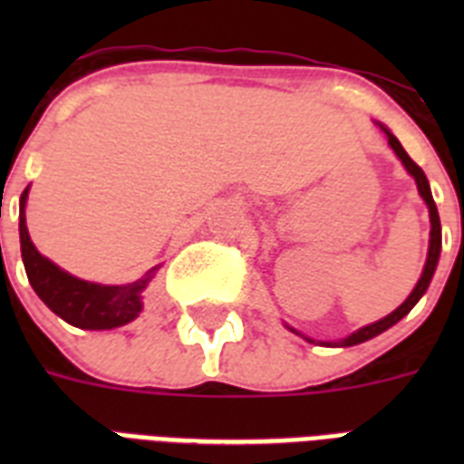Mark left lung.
Masks as SVG:
<instances>
[{"label": "left lung", "instance_id": "left-lung-1", "mask_svg": "<svg viewBox=\"0 0 464 464\" xmlns=\"http://www.w3.org/2000/svg\"><path fill=\"white\" fill-rule=\"evenodd\" d=\"M378 127L382 130V134L388 137V144L390 149L395 151V156L400 160H402V166L407 168V173L414 178V182H417V189L419 195H421V199L426 202V207H429V218H431V238H429V255H426V265L424 269H421V276H419L417 286L411 289V294L407 298H404V304L400 305V308H395L390 315L381 317V320H375V323L366 324V327H359L356 332H352L349 337L344 339H337V342H317V339L313 337H305V334H301L298 330H294L291 324H286L294 334H298V337H304L305 342H310V344H320V346H353V344H361V342H368V339L378 337V334H382L385 330H390L392 324H397L400 320H402L407 313H410L414 305L419 304V298L424 296L426 289H429V284H431L433 279V272H436V267H439V257H440V218H439V209H436V202H433V195H431V188H429V180H426L424 170L414 163V160L410 159V154L404 151L402 144L397 141V137L392 132H390L388 127L381 125L378 122Z\"/></svg>", "mask_w": 464, "mask_h": 464}]
</instances>
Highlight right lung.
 <instances>
[{"label": "right lung", "instance_id": "obj_1", "mask_svg": "<svg viewBox=\"0 0 464 464\" xmlns=\"http://www.w3.org/2000/svg\"><path fill=\"white\" fill-rule=\"evenodd\" d=\"M28 189H24L18 202V236H21V257H24L25 275L33 291L54 315H60L64 323L82 327V330H112L132 323L140 317L144 301L141 294L154 279L160 265L151 267L147 275L132 284H96L69 275L57 267L53 260L38 253L33 246L25 226V202Z\"/></svg>", "mask_w": 464, "mask_h": 464}]
</instances>
